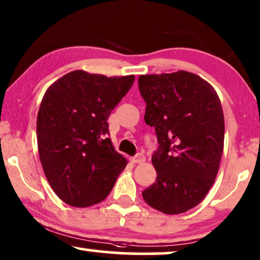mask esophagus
<instances>
[{
    "label": "esophagus",
    "instance_id": "1",
    "mask_svg": "<svg viewBox=\"0 0 260 260\" xmlns=\"http://www.w3.org/2000/svg\"><path fill=\"white\" fill-rule=\"evenodd\" d=\"M131 161L133 163H143V161H145V156L143 153H137L136 156L131 158Z\"/></svg>",
    "mask_w": 260,
    "mask_h": 260
}]
</instances>
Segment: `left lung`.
Listing matches in <instances>:
<instances>
[{"instance_id":"left-lung-1","label":"left lung","mask_w":260,"mask_h":260,"mask_svg":"<svg viewBox=\"0 0 260 260\" xmlns=\"http://www.w3.org/2000/svg\"><path fill=\"white\" fill-rule=\"evenodd\" d=\"M145 123L155 127L152 155L156 182L143 199L167 214L186 212L201 203L216 179L224 148V115L216 90L197 75H141Z\"/></svg>"}]
</instances>
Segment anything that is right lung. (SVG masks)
<instances>
[{
  "label": "right lung",
  "mask_w": 260,
  "mask_h": 260,
  "mask_svg": "<svg viewBox=\"0 0 260 260\" xmlns=\"http://www.w3.org/2000/svg\"><path fill=\"white\" fill-rule=\"evenodd\" d=\"M135 76L75 70L44 93L37 115L40 160L59 199L75 208L104 201L126 167L108 138V118Z\"/></svg>",
  "instance_id": "1"
}]
</instances>
